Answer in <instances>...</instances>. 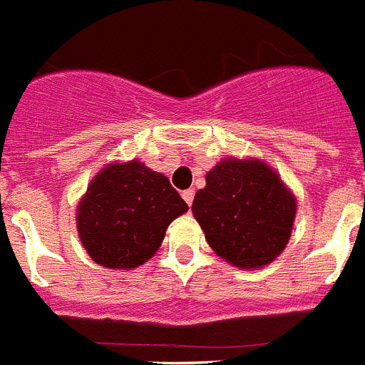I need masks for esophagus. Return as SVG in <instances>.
<instances>
[{
    "mask_svg": "<svg viewBox=\"0 0 365 365\" xmlns=\"http://www.w3.org/2000/svg\"><path fill=\"white\" fill-rule=\"evenodd\" d=\"M182 196H183V200H185L187 205H192V200H195V190H192V189L183 190Z\"/></svg>",
    "mask_w": 365,
    "mask_h": 365,
    "instance_id": "esophagus-1",
    "label": "esophagus"
}]
</instances>
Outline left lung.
Here are the masks:
<instances>
[{"instance_id":"8db88e82","label":"left lung","mask_w":365,"mask_h":365,"mask_svg":"<svg viewBox=\"0 0 365 365\" xmlns=\"http://www.w3.org/2000/svg\"><path fill=\"white\" fill-rule=\"evenodd\" d=\"M192 215L216 255L236 267L260 269L287 245L297 200L264 162L229 158L207 173Z\"/></svg>"}]
</instances>
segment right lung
I'll list each match as a JSON object with an SVG mask.
<instances>
[{"mask_svg":"<svg viewBox=\"0 0 365 365\" xmlns=\"http://www.w3.org/2000/svg\"><path fill=\"white\" fill-rule=\"evenodd\" d=\"M187 209L169 180L145 163H110L78 205V235L96 264L134 269L154 256L169 223Z\"/></svg>","mask_w":365,"mask_h":365,"instance_id":"right-lung-1","label":"right lung"}]
</instances>
